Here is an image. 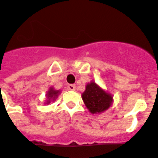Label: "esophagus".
<instances>
[{
	"label": "esophagus",
	"mask_w": 158,
	"mask_h": 158,
	"mask_svg": "<svg viewBox=\"0 0 158 158\" xmlns=\"http://www.w3.org/2000/svg\"><path fill=\"white\" fill-rule=\"evenodd\" d=\"M68 89L70 91H75V86L74 85V84H69V85H68Z\"/></svg>",
	"instance_id": "obj_1"
}]
</instances>
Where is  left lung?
<instances>
[{
  "instance_id": "left-lung-1",
  "label": "left lung",
  "mask_w": 158,
  "mask_h": 158,
  "mask_svg": "<svg viewBox=\"0 0 158 158\" xmlns=\"http://www.w3.org/2000/svg\"><path fill=\"white\" fill-rule=\"evenodd\" d=\"M82 99L88 111L94 114H101L112 106L113 96L100 87L94 81L86 84L85 91L82 93Z\"/></svg>"
}]
</instances>
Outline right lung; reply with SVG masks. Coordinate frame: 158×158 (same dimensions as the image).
Here are the masks:
<instances>
[{
	"label": "right lung",
	"instance_id": "add662e5",
	"mask_svg": "<svg viewBox=\"0 0 158 158\" xmlns=\"http://www.w3.org/2000/svg\"><path fill=\"white\" fill-rule=\"evenodd\" d=\"M60 93H61V90H56V89H54L53 87H50L45 95L46 100L44 104L48 105V104L51 103V101L53 102V101H56V99L58 97Z\"/></svg>",
	"mask_w": 158,
	"mask_h": 158
}]
</instances>
